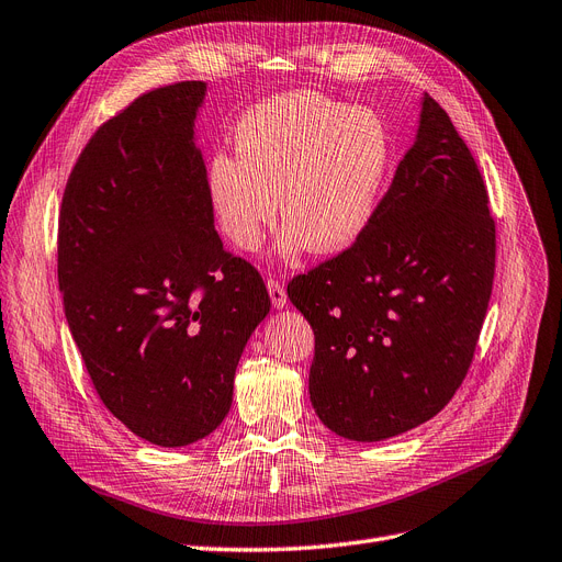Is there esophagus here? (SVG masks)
Segmentation results:
<instances>
[{
  "instance_id": "obj_1",
  "label": "esophagus",
  "mask_w": 562,
  "mask_h": 562,
  "mask_svg": "<svg viewBox=\"0 0 562 562\" xmlns=\"http://www.w3.org/2000/svg\"><path fill=\"white\" fill-rule=\"evenodd\" d=\"M267 290H269V300L277 308H283L288 304V295H285V288L279 279H267Z\"/></svg>"
}]
</instances>
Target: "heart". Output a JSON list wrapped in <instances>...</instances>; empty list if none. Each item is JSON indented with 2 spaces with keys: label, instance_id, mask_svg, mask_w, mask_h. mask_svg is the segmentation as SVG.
<instances>
[{
  "label": "heart",
  "instance_id": "heart-1",
  "mask_svg": "<svg viewBox=\"0 0 562 562\" xmlns=\"http://www.w3.org/2000/svg\"><path fill=\"white\" fill-rule=\"evenodd\" d=\"M390 168V133L369 108L316 92L283 94L237 124V151H214L207 195L216 223L239 251L260 246L279 210L283 256L308 244L339 254L367 231Z\"/></svg>",
  "mask_w": 562,
  "mask_h": 562
}]
</instances>
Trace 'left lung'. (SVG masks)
<instances>
[{
  "label": "left lung",
  "instance_id": "obj_1",
  "mask_svg": "<svg viewBox=\"0 0 562 562\" xmlns=\"http://www.w3.org/2000/svg\"><path fill=\"white\" fill-rule=\"evenodd\" d=\"M493 269L484 179L424 94L417 138L367 231L288 283L316 336L308 394L327 429L375 442L438 415L473 362Z\"/></svg>",
  "mask_w": 562,
  "mask_h": 562
}]
</instances>
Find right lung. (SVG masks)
Here are the masks:
<instances>
[{"label":"right lung","mask_w":562,"mask_h":562,"mask_svg":"<svg viewBox=\"0 0 562 562\" xmlns=\"http://www.w3.org/2000/svg\"><path fill=\"white\" fill-rule=\"evenodd\" d=\"M203 80L138 97L66 182L57 279L103 406L161 447L226 419L241 350L269 313L258 269L223 249L195 147Z\"/></svg>","instance_id":"right-lung-1"}]
</instances>
